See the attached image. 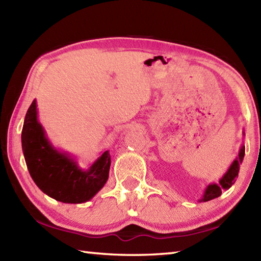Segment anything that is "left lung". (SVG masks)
<instances>
[{"label": "left lung", "instance_id": "8db88e82", "mask_svg": "<svg viewBox=\"0 0 261 261\" xmlns=\"http://www.w3.org/2000/svg\"><path fill=\"white\" fill-rule=\"evenodd\" d=\"M242 134L245 136V131H243ZM245 145H242L239 150V154H238V157L233 160V163L231 164L229 169L226 170V173L222 176V178L219 180L218 184H216V182H211V184H208L206 188H205L202 198L199 199L198 202H207L211 201V199L219 197L221 194H222L223 190H229V188L234 184L236 178L238 177V173H239L240 165L242 164L243 157H245Z\"/></svg>", "mask_w": 261, "mask_h": 261}]
</instances>
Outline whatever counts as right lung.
<instances>
[{
    "instance_id": "right-lung-1",
    "label": "right lung",
    "mask_w": 261,
    "mask_h": 261,
    "mask_svg": "<svg viewBox=\"0 0 261 261\" xmlns=\"http://www.w3.org/2000/svg\"><path fill=\"white\" fill-rule=\"evenodd\" d=\"M21 141L27 167L33 181L56 201L85 203L102 190L109 178V150L104 151L90 168L82 169L74 157L51 145L38 121L36 99L27 111Z\"/></svg>"
}]
</instances>
